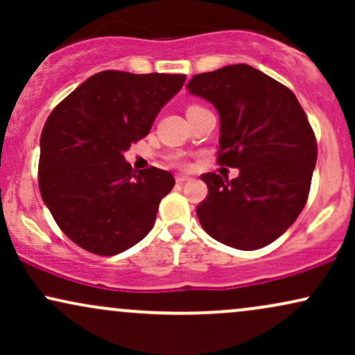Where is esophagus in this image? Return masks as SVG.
Wrapping results in <instances>:
<instances>
[{
  "label": "esophagus",
  "mask_w": 355,
  "mask_h": 355,
  "mask_svg": "<svg viewBox=\"0 0 355 355\" xmlns=\"http://www.w3.org/2000/svg\"><path fill=\"white\" fill-rule=\"evenodd\" d=\"M175 180H177V183H185V182L191 180V177H189V175H177V177H175Z\"/></svg>",
  "instance_id": "1"
}]
</instances>
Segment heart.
<instances>
[{"label": "heart", "mask_w": 355, "mask_h": 355, "mask_svg": "<svg viewBox=\"0 0 355 355\" xmlns=\"http://www.w3.org/2000/svg\"><path fill=\"white\" fill-rule=\"evenodd\" d=\"M195 110H202V107H198V105H190V107L187 108V115H189V113H191V112H195ZM175 162H177V164H183V160L180 157L175 158Z\"/></svg>", "instance_id": "1"}]
</instances>
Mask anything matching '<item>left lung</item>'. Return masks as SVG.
<instances>
[{
	"instance_id": "obj_1",
	"label": "left lung",
	"mask_w": 355,
	"mask_h": 355,
	"mask_svg": "<svg viewBox=\"0 0 355 355\" xmlns=\"http://www.w3.org/2000/svg\"><path fill=\"white\" fill-rule=\"evenodd\" d=\"M187 89L218 112V164L239 168L234 180L202 175L203 230L239 250L268 245L295 222L311 190L317 144L302 107L287 87L243 63L195 75Z\"/></svg>"
}]
</instances>
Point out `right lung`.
<instances>
[{"label":"right lung","mask_w":355,"mask_h":355,"mask_svg":"<svg viewBox=\"0 0 355 355\" xmlns=\"http://www.w3.org/2000/svg\"><path fill=\"white\" fill-rule=\"evenodd\" d=\"M185 78L100 71L48 116L40 138V191L76 245L96 255H116L152 230L175 178L155 166L133 172L123 153L148 135Z\"/></svg>","instance_id":"obj_1"}]
</instances>
